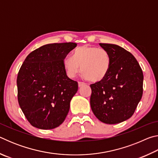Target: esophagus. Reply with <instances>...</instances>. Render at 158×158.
<instances>
[{"mask_svg": "<svg viewBox=\"0 0 158 158\" xmlns=\"http://www.w3.org/2000/svg\"><path fill=\"white\" fill-rule=\"evenodd\" d=\"M78 85H79V87H81V86H84V85H85V83H84V82L79 81Z\"/></svg>", "mask_w": 158, "mask_h": 158, "instance_id": "34e87169", "label": "esophagus"}]
</instances>
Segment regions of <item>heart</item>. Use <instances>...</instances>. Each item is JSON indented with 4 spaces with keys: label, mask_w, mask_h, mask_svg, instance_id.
Here are the masks:
<instances>
[{
    "label": "heart",
    "mask_w": 158,
    "mask_h": 158,
    "mask_svg": "<svg viewBox=\"0 0 158 158\" xmlns=\"http://www.w3.org/2000/svg\"><path fill=\"white\" fill-rule=\"evenodd\" d=\"M111 60L105 49L91 45H84L73 51L72 57L63 59V67L68 76L74 78L81 71L85 79L99 82L107 76L110 70Z\"/></svg>",
    "instance_id": "1"
}]
</instances>
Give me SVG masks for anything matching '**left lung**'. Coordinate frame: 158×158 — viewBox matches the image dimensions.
<instances>
[{
	"instance_id": "8db88e82",
	"label": "left lung",
	"mask_w": 158,
	"mask_h": 158,
	"mask_svg": "<svg viewBox=\"0 0 158 158\" xmlns=\"http://www.w3.org/2000/svg\"><path fill=\"white\" fill-rule=\"evenodd\" d=\"M110 54L111 63L107 76L90 85V106L102 123L116 124L135 113L143 94V75L132 53L116 44L100 43Z\"/></svg>"
}]
</instances>
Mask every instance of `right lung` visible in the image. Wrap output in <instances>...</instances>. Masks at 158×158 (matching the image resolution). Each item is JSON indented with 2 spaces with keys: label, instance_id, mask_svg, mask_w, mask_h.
Returning <instances> with one entry per match:
<instances>
[{
  "label": "right lung",
  "instance_id": "right-lung-1",
  "mask_svg": "<svg viewBox=\"0 0 158 158\" xmlns=\"http://www.w3.org/2000/svg\"><path fill=\"white\" fill-rule=\"evenodd\" d=\"M76 43L48 44L29 53L19 71V105L31 125L50 130L65 121L78 83L67 76L63 59Z\"/></svg>",
  "mask_w": 158,
  "mask_h": 158
}]
</instances>
